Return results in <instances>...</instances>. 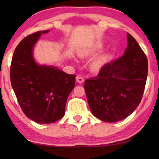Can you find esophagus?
Listing matches in <instances>:
<instances>
[{
    "label": "esophagus",
    "mask_w": 159,
    "mask_h": 159,
    "mask_svg": "<svg viewBox=\"0 0 159 159\" xmlns=\"http://www.w3.org/2000/svg\"><path fill=\"white\" fill-rule=\"evenodd\" d=\"M76 81H78V83H79V84H81V83H83L84 82V78H82V77L81 76H77L76 77Z\"/></svg>",
    "instance_id": "esophagus-1"
}]
</instances>
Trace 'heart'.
Listing matches in <instances>:
<instances>
[{
  "label": "heart",
  "instance_id": "b5f03b06",
  "mask_svg": "<svg viewBox=\"0 0 159 159\" xmlns=\"http://www.w3.org/2000/svg\"><path fill=\"white\" fill-rule=\"evenodd\" d=\"M105 62V57H99V58H98L95 61L93 62L91 67H92V68L94 70H99L102 66H103Z\"/></svg>",
  "mask_w": 159,
  "mask_h": 159
}]
</instances>
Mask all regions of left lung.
I'll return each mask as SVG.
<instances>
[{"mask_svg": "<svg viewBox=\"0 0 159 159\" xmlns=\"http://www.w3.org/2000/svg\"><path fill=\"white\" fill-rule=\"evenodd\" d=\"M127 39L124 54L104 65L97 76L84 82L91 113L106 122H116L129 116L139 106L145 90L148 59L129 33Z\"/></svg>", "mask_w": 159, "mask_h": 159, "instance_id": "1", "label": "left lung"}]
</instances>
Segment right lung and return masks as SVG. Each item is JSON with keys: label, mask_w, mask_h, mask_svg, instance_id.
<instances>
[{"label": "right lung", "mask_w": 159, "mask_h": 159, "mask_svg": "<svg viewBox=\"0 0 159 159\" xmlns=\"http://www.w3.org/2000/svg\"><path fill=\"white\" fill-rule=\"evenodd\" d=\"M48 32H35L24 38L14 50L10 69L11 86L20 108L28 118L40 124L55 122L65 115L76 77L55 66L36 63L34 47Z\"/></svg>", "instance_id": "obj_1"}]
</instances>
